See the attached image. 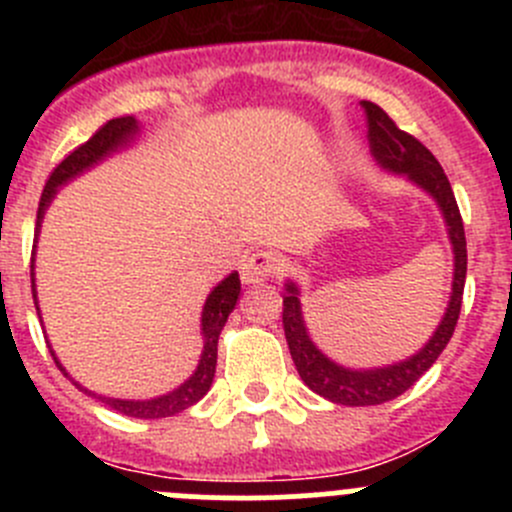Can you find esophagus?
Masks as SVG:
<instances>
[{
	"label": "esophagus",
	"mask_w": 512,
	"mask_h": 512,
	"mask_svg": "<svg viewBox=\"0 0 512 512\" xmlns=\"http://www.w3.org/2000/svg\"><path fill=\"white\" fill-rule=\"evenodd\" d=\"M277 265H280V260L272 252H255V255H250L242 262V282L245 285H257V282L270 280L277 272Z\"/></svg>",
	"instance_id": "esophagus-1"
}]
</instances>
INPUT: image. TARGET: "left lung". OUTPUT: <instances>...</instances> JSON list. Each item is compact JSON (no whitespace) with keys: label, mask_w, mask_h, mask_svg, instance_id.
I'll return each instance as SVG.
<instances>
[{"label":"left lung","mask_w":512,"mask_h":512,"mask_svg":"<svg viewBox=\"0 0 512 512\" xmlns=\"http://www.w3.org/2000/svg\"><path fill=\"white\" fill-rule=\"evenodd\" d=\"M361 108L366 113V138H369V151L374 156L376 165L391 175H406L423 193L431 195L433 203L441 210L453 250V282L443 319L438 322L431 339L414 356H409L404 361H396V364L374 366V369H349V366H342L329 359L312 342L307 324H304L299 287L292 280H287V294L282 297V304H285V309H282V324H285V337L294 366H297L302 381L314 394L342 406L384 404V401L396 399L406 389H411L431 369L433 361L441 356L446 344L451 342L453 329H456L468 267L463 220L461 213H458L456 195H453L451 183H448L441 163L433 158V153L421 141H416L414 136L401 131L386 116L384 108H379L371 101H361Z\"/></svg>","instance_id":"left-lung-1"}]
</instances>
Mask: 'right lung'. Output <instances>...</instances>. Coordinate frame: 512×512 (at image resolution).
<instances>
[{
	"label": "right lung",
	"instance_id": "right-lung-1",
	"mask_svg": "<svg viewBox=\"0 0 512 512\" xmlns=\"http://www.w3.org/2000/svg\"><path fill=\"white\" fill-rule=\"evenodd\" d=\"M141 133V123H138L136 116H121V118H111L106 126H101L84 146L76 148L71 156H66L59 165L54 168V173L49 175L44 185V193H41L39 200V210H36V240H39V230H41V220H44V213L49 210L51 200L56 198L61 185H66L69 180L79 178L81 173L91 170L94 165L101 163V160L111 158L113 153L123 151V148L131 146L133 141ZM34 255H36V242H34V252H32V294H34V304H36V314H39L41 322V312H39V299H36V285H34ZM237 297H240V275L237 272H230L223 282H218V287H213V292L208 294L203 304V314H200V334H203V354H200L198 366L190 374V379H185L178 389L168 391V394L156 396V399H143V401H133V399H111V396H101L89 391L86 386H81L79 381H74L69 376V371L64 369V364L59 361V356L54 354L49 344V352L54 356L56 366L64 376H69L74 381L76 389H81L84 394L94 396V399L103 401L106 406H111L113 411L123 416H133V418H165V416H175L180 411L190 409L193 404H198L205 394L213 386V376H215V364H218V339L220 332H223L227 317L235 309Z\"/></svg>",
	"mask_w": 512,
	"mask_h": 512
}]
</instances>
